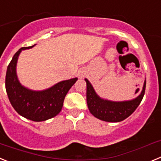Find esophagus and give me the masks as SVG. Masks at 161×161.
<instances>
[{
    "instance_id": "34e87169",
    "label": "esophagus",
    "mask_w": 161,
    "mask_h": 161,
    "mask_svg": "<svg viewBox=\"0 0 161 161\" xmlns=\"http://www.w3.org/2000/svg\"><path fill=\"white\" fill-rule=\"evenodd\" d=\"M78 75H79L80 78H82V77H84V76H85V72H80L79 73H78Z\"/></svg>"
}]
</instances>
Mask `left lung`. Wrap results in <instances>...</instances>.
Listing matches in <instances>:
<instances>
[{
	"label": "left lung",
	"mask_w": 161,
	"mask_h": 161,
	"mask_svg": "<svg viewBox=\"0 0 161 161\" xmlns=\"http://www.w3.org/2000/svg\"><path fill=\"white\" fill-rule=\"evenodd\" d=\"M86 99L89 111L97 119L109 123H118L128 118L141 102L145 93L146 80H144L141 93L135 99L124 102H113L103 99L97 94L94 89L87 79Z\"/></svg>",
	"instance_id": "8db88e82"
}]
</instances>
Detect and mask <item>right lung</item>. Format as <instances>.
I'll list each match as a JSON object with an SVG mask.
<instances>
[{
    "label": "right lung",
    "mask_w": 161,
    "mask_h": 161,
    "mask_svg": "<svg viewBox=\"0 0 161 161\" xmlns=\"http://www.w3.org/2000/svg\"><path fill=\"white\" fill-rule=\"evenodd\" d=\"M34 46L35 44L20 48L14 54L7 68L5 89L11 105L21 116L35 122H42L55 117L61 111L65 96L77 78L63 80L42 91L24 87L17 76V62L22 50L30 49Z\"/></svg>",
    "instance_id": "1"
}]
</instances>
